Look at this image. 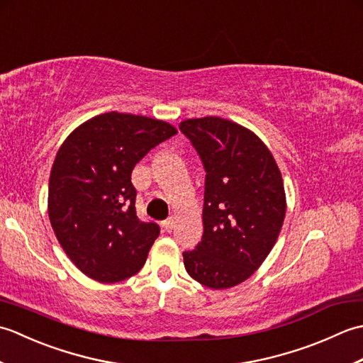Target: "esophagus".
I'll return each mask as SVG.
<instances>
[{"label":"esophagus","mask_w":363,"mask_h":363,"mask_svg":"<svg viewBox=\"0 0 363 363\" xmlns=\"http://www.w3.org/2000/svg\"><path fill=\"white\" fill-rule=\"evenodd\" d=\"M162 228H164L167 233H172L173 228H174V221L173 218H167L165 221H162Z\"/></svg>","instance_id":"esophagus-1"}]
</instances>
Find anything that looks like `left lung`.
I'll return each instance as SVG.
<instances>
[{"instance_id": "8db88e82", "label": "left lung", "mask_w": 363, "mask_h": 363, "mask_svg": "<svg viewBox=\"0 0 363 363\" xmlns=\"http://www.w3.org/2000/svg\"><path fill=\"white\" fill-rule=\"evenodd\" d=\"M203 162V238L184 251L187 273L215 290L248 279L274 246L285 217L279 168L260 138L220 117L179 125Z\"/></svg>"}]
</instances>
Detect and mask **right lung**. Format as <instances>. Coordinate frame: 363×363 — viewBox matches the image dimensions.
I'll return each mask as SVG.
<instances>
[{"label":"right lung","mask_w":363,"mask_h":363,"mask_svg":"<svg viewBox=\"0 0 363 363\" xmlns=\"http://www.w3.org/2000/svg\"><path fill=\"white\" fill-rule=\"evenodd\" d=\"M176 134L165 121L107 112L74 129L59 148L50 176V221L67 256L91 279L120 282L145 265L160 228L138 220L130 174Z\"/></svg>","instance_id":"add662e5"}]
</instances>
